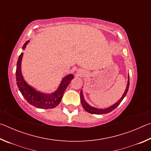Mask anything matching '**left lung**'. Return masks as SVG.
I'll return each mask as SVG.
<instances>
[{
  "mask_svg": "<svg viewBox=\"0 0 151 151\" xmlns=\"http://www.w3.org/2000/svg\"><path fill=\"white\" fill-rule=\"evenodd\" d=\"M129 76H128V83H127V88H126V90H125L124 93L123 94V95L122 96L121 99H120L119 101H117L115 104H114L113 105H112L111 106L109 107V108L104 109H96V108H94V107H93V106H91L89 105V104L85 101V99H84L83 94V91H82V90H81V93H80L81 104H82V106H83V109H85L86 111H87L88 112H89V113L96 114L109 113V112H111L112 111H113L114 109H115L116 107L119 105L120 103H121V101L123 100V99L124 98V96H126V94L127 93L128 91H129Z\"/></svg>",
  "mask_w": 151,
  "mask_h": 151,
  "instance_id": "obj_1",
  "label": "left lung"
}]
</instances>
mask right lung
Segmentation results:
<instances>
[{
	"instance_id": "add662e5",
	"label": "right lung",
	"mask_w": 151,
	"mask_h": 151,
	"mask_svg": "<svg viewBox=\"0 0 151 151\" xmlns=\"http://www.w3.org/2000/svg\"><path fill=\"white\" fill-rule=\"evenodd\" d=\"M28 40L24 43L22 48L24 49L28 42ZM23 53L20 55L17 64L16 80L17 84L22 95L26 101L31 105L39 109H53L58 106L60 103L66 87L73 80L74 76L68 75L63 78L59 86L57 91L51 94H45L36 91L32 86L28 85L24 81L21 72V61Z\"/></svg>"
}]
</instances>
